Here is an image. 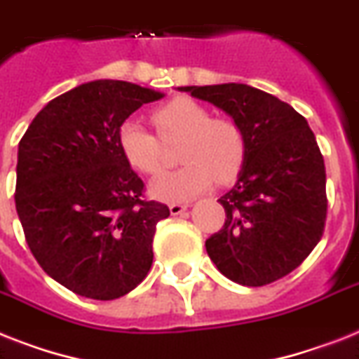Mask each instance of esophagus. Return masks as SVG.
<instances>
[{
	"instance_id": "1",
	"label": "esophagus",
	"mask_w": 359,
	"mask_h": 359,
	"mask_svg": "<svg viewBox=\"0 0 359 359\" xmlns=\"http://www.w3.org/2000/svg\"><path fill=\"white\" fill-rule=\"evenodd\" d=\"M186 210H188V206L186 205H179V203H173V205H170L171 215H182Z\"/></svg>"
}]
</instances>
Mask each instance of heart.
Here are the masks:
<instances>
[{
  "mask_svg": "<svg viewBox=\"0 0 359 359\" xmlns=\"http://www.w3.org/2000/svg\"><path fill=\"white\" fill-rule=\"evenodd\" d=\"M160 138H182L179 160L182 168L154 179L153 197L162 201H188L212 188L229 184L238 177L245 160L247 142L232 118H212L210 110L191 97H175L151 114ZM118 145L134 170L156 175L164 170V151L158 138L134 121L118 130Z\"/></svg>",
  "mask_w": 359,
  "mask_h": 359,
  "instance_id": "obj_1",
  "label": "heart"
}]
</instances>
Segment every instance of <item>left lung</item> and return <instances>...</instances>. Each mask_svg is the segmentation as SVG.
<instances>
[{
  "mask_svg": "<svg viewBox=\"0 0 359 359\" xmlns=\"http://www.w3.org/2000/svg\"><path fill=\"white\" fill-rule=\"evenodd\" d=\"M226 112L245 134V160L219 199L226 219L206 240L215 267L236 284L265 285L302 264L326 219L325 160L291 104L249 84L180 86Z\"/></svg>",
  "mask_w": 359,
  "mask_h": 359,
  "instance_id": "8db88e82",
  "label": "left lung"
}]
</instances>
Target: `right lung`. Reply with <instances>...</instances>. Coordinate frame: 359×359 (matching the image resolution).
Listing matches in <instances>:
<instances>
[{
    "label": "right lung",
    "instance_id": "right-lung-1",
    "mask_svg": "<svg viewBox=\"0 0 359 359\" xmlns=\"http://www.w3.org/2000/svg\"><path fill=\"white\" fill-rule=\"evenodd\" d=\"M162 92L99 79L49 101L18 145L16 212L46 273L77 295L114 301L144 280L156 223L170 208L142 199L144 182L118 130Z\"/></svg>",
    "mask_w": 359,
    "mask_h": 359
}]
</instances>
